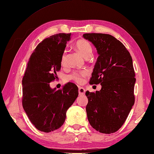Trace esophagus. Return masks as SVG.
I'll use <instances>...</instances> for the list:
<instances>
[{"mask_svg": "<svg viewBox=\"0 0 154 154\" xmlns=\"http://www.w3.org/2000/svg\"><path fill=\"white\" fill-rule=\"evenodd\" d=\"M85 93V89L83 87H79V95H84Z\"/></svg>", "mask_w": 154, "mask_h": 154, "instance_id": "34e87169", "label": "esophagus"}]
</instances>
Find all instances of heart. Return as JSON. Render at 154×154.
<instances>
[{
    "mask_svg": "<svg viewBox=\"0 0 154 154\" xmlns=\"http://www.w3.org/2000/svg\"><path fill=\"white\" fill-rule=\"evenodd\" d=\"M75 48L85 58L91 57L92 54V47L89 42L85 40H79L77 41L75 44ZM65 61H66V54H65V52H64L61 56V65H65ZM88 75H89V72L87 70L75 72L71 75V79L76 83L81 84L84 81V78Z\"/></svg>",
    "mask_w": 154,
    "mask_h": 154,
    "instance_id": "heart-1",
    "label": "heart"
}]
</instances>
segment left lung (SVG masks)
Here are the masks:
<instances>
[{"label":"left lung","mask_w":154,"mask_h":154,"mask_svg":"<svg viewBox=\"0 0 154 154\" xmlns=\"http://www.w3.org/2000/svg\"><path fill=\"white\" fill-rule=\"evenodd\" d=\"M83 36L94 45L99 55L89 83L102 86L99 91L85 93L88 120L97 131L114 133L122 127L134 104L132 59L122 42L112 35L91 33Z\"/></svg>","instance_id":"left-lung-1"}]
</instances>
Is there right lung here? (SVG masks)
<instances>
[{"instance_id":"right-lung-1","label":"right lung","mask_w":154,"mask_h":154,"mask_svg":"<svg viewBox=\"0 0 154 154\" xmlns=\"http://www.w3.org/2000/svg\"><path fill=\"white\" fill-rule=\"evenodd\" d=\"M70 34L45 38L35 48L22 79V106L32 124L41 132H50L63 125L66 112L78 97V87L67 83L62 89H51L57 79L61 60Z\"/></svg>"}]
</instances>
